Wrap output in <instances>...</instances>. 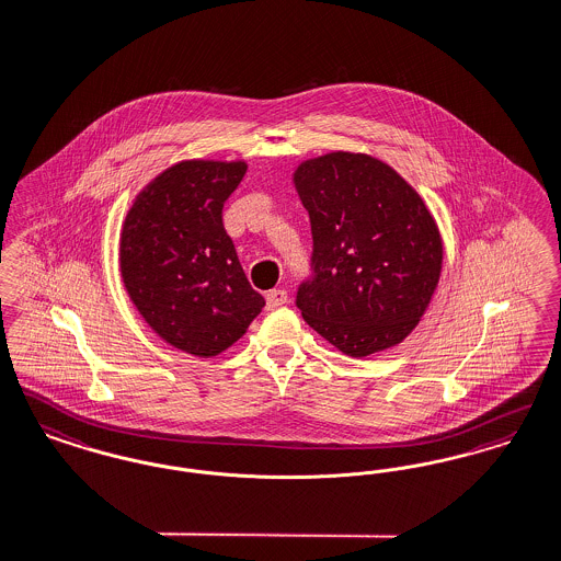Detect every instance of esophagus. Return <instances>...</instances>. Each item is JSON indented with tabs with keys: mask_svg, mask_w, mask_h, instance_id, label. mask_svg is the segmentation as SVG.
I'll use <instances>...</instances> for the list:
<instances>
[{
	"mask_svg": "<svg viewBox=\"0 0 561 561\" xmlns=\"http://www.w3.org/2000/svg\"><path fill=\"white\" fill-rule=\"evenodd\" d=\"M285 301H287V291H285V289H272V291L266 295L267 310H276V308H280Z\"/></svg>",
	"mask_w": 561,
	"mask_h": 561,
	"instance_id": "1",
	"label": "esophagus"
}]
</instances>
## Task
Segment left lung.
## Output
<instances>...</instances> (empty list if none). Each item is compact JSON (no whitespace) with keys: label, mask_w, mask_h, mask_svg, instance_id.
<instances>
[{"label":"left lung","mask_w":561,"mask_h":561,"mask_svg":"<svg viewBox=\"0 0 561 561\" xmlns=\"http://www.w3.org/2000/svg\"><path fill=\"white\" fill-rule=\"evenodd\" d=\"M294 183L312 228V274L295 297L301 317L348 356L397 346L442 276L431 210L394 169L367 153L306 160Z\"/></svg>","instance_id":"8db88e82"}]
</instances>
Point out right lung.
<instances>
[{
    "instance_id": "1",
    "label": "right lung",
    "mask_w": 561,
    "mask_h": 561,
    "mask_svg": "<svg viewBox=\"0 0 561 561\" xmlns=\"http://www.w3.org/2000/svg\"><path fill=\"white\" fill-rule=\"evenodd\" d=\"M244 173L240 160H183L151 179L126 213L124 287L146 323L183 353H224L266 306L221 219Z\"/></svg>"
}]
</instances>
